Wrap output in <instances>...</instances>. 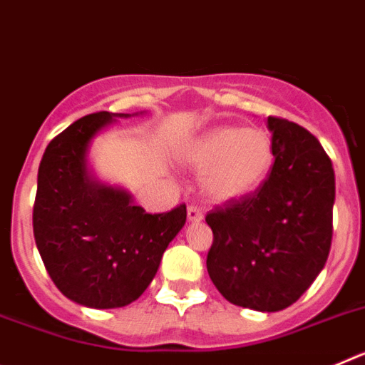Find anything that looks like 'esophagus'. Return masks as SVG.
<instances>
[{"label": "esophagus", "instance_id": "34e87169", "mask_svg": "<svg viewBox=\"0 0 365 365\" xmlns=\"http://www.w3.org/2000/svg\"><path fill=\"white\" fill-rule=\"evenodd\" d=\"M188 221L192 222H199L202 221V212L199 210L197 206H188Z\"/></svg>", "mask_w": 365, "mask_h": 365}]
</instances>
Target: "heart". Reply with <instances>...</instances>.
<instances>
[{
    "instance_id": "1",
    "label": "heart",
    "mask_w": 365,
    "mask_h": 365,
    "mask_svg": "<svg viewBox=\"0 0 365 365\" xmlns=\"http://www.w3.org/2000/svg\"><path fill=\"white\" fill-rule=\"evenodd\" d=\"M185 159L195 170H205L206 195L225 202L254 192L269 173L274 155L265 131L222 125L193 138Z\"/></svg>"
}]
</instances>
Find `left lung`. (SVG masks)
Here are the masks:
<instances>
[{"label": "left lung", "mask_w": 365, "mask_h": 365, "mask_svg": "<svg viewBox=\"0 0 365 365\" xmlns=\"http://www.w3.org/2000/svg\"><path fill=\"white\" fill-rule=\"evenodd\" d=\"M274 166L248 195L206 214L210 279L240 307L276 312L307 291L333 240L334 172L314 135L269 117Z\"/></svg>", "instance_id": "1"}]
</instances>
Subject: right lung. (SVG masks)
I'll return each instance as SVG.
<instances>
[{"label": "right lung", "mask_w": 365, "mask_h": 365, "mask_svg": "<svg viewBox=\"0 0 365 365\" xmlns=\"http://www.w3.org/2000/svg\"><path fill=\"white\" fill-rule=\"evenodd\" d=\"M124 113L86 115L54 137L38 168L32 230L54 285L93 309L130 305L148 289L170 241L186 222V205L146 214L120 188L87 172V148Z\"/></svg>", "instance_id": "obj_1"}]
</instances>
